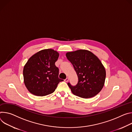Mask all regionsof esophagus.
Returning <instances> with one entry per match:
<instances>
[{
    "label": "esophagus",
    "instance_id": "obj_1",
    "mask_svg": "<svg viewBox=\"0 0 132 132\" xmlns=\"http://www.w3.org/2000/svg\"><path fill=\"white\" fill-rule=\"evenodd\" d=\"M69 78H67L64 80V81H65V82H68V81H69Z\"/></svg>",
    "mask_w": 132,
    "mask_h": 132
}]
</instances>
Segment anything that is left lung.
<instances>
[{"label": "left lung", "mask_w": 132, "mask_h": 132, "mask_svg": "<svg viewBox=\"0 0 132 132\" xmlns=\"http://www.w3.org/2000/svg\"><path fill=\"white\" fill-rule=\"evenodd\" d=\"M78 77L75 86L68 83L73 94L87 98L97 95L103 88L106 77L104 67L99 59L86 50H78L66 53Z\"/></svg>", "instance_id": "obj_1"}]
</instances>
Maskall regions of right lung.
Returning a JSON list of instances; mask_svg holds the SVG:
<instances>
[{
  "mask_svg": "<svg viewBox=\"0 0 132 132\" xmlns=\"http://www.w3.org/2000/svg\"><path fill=\"white\" fill-rule=\"evenodd\" d=\"M59 53L51 49H44L29 59L23 70V80L28 90L43 96L52 93L63 80L59 78V69L55 65Z\"/></svg>",
  "mask_w": 132,
  "mask_h": 132,
  "instance_id": "1",
  "label": "right lung"
}]
</instances>
